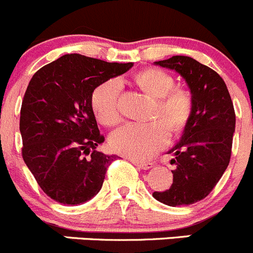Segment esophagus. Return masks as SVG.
<instances>
[{"mask_svg": "<svg viewBox=\"0 0 253 253\" xmlns=\"http://www.w3.org/2000/svg\"><path fill=\"white\" fill-rule=\"evenodd\" d=\"M131 162L133 163L136 167H138L139 169L147 170V169H150V168L153 167V163H150V162H139V160H136V159H131Z\"/></svg>", "mask_w": 253, "mask_h": 253, "instance_id": "obj_1", "label": "esophagus"}]
</instances>
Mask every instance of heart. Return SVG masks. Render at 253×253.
Returning a JSON list of instances; mask_svg holds the SVG:
<instances>
[{"instance_id": "obj_1", "label": "heart", "mask_w": 253, "mask_h": 253, "mask_svg": "<svg viewBox=\"0 0 253 253\" xmlns=\"http://www.w3.org/2000/svg\"><path fill=\"white\" fill-rule=\"evenodd\" d=\"M137 86L155 100V106L145 126L125 125L112 132L110 148L119 154L134 159H147L159 152L168 143L169 134L186 129L195 112V98L191 90L174 86L175 79L165 71L155 67L139 71L133 77ZM94 115L104 126H115L121 121L120 85L110 79L96 86L90 96Z\"/></svg>"}]
</instances>
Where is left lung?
Here are the masks:
<instances>
[{
	"label": "left lung",
	"mask_w": 253,
	"mask_h": 253,
	"mask_svg": "<svg viewBox=\"0 0 253 253\" xmlns=\"http://www.w3.org/2000/svg\"><path fill=\"white\" fill-rule=\"evenodd\" d=\"M157 65L175 70L187 82L195 112L180 142L170 150L172 183L153 197L170 207L206 198L228 168L235 131V110L225 82L214 70L188 56H172Z\"/></svg>",
	"instance_id": "left-lung-1"
}]
</instances>
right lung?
I'll return each instance as SVG.
<instances>
[{"label": "right lung", "instance_id": "1", "mask_svg": "<svg viewBox=\"0 0 253 253\" xmlns=\"http://www.w3.org/2000/svg\"><path fill=\"white\" fill-rule=\"evenodd\" d=\"M133 63L71 53L40 68L20 108L22 157L51 200L82 205L100 191L116 155L98 152L105 141L90 106L94 89Z\"/></svg>", "mask_w": 253, "mask_h": 253}]
</instances>
